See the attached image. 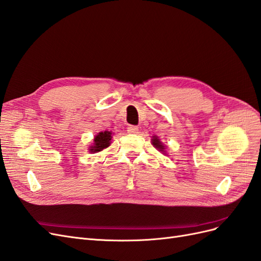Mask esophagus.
Listing matches in <instances>:
<instances>
[{
    "label": "esophagus",
    "mask_w": 261,
    "mask_h": 261,
    "mask_svg": "<svg viewBox=\"0 0 261 261\" xmlns=\"http://www.w3.org/2000/svg\"><path fill=\"white\" fill-rule=\"evenodd\" d=\"M127 133L129 134H137L138 133V127L135 125H129L127 127Z\"/></svg>",
    "instance_id": "esophagus-1"
}]
</instances>
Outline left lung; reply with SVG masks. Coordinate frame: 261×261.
Returning <instances> with one entry per match:
<instances>
[{"instance_id": "left-lung-1", "label": "left lung", "mask_w": 261, "mask_h": 261, "mask_svg": "<svg viewBox=\"0 0 261 261\" xmlns=\"http://www.w3.org/2000/svg\"><path fill=\"white\" fill-rule=\"evenodd\" d=\"M151 143H152V145H153L158 150H159V151H162V152H164V153H165V151H164L165 146H163V144H162L161 141H160L159 137H158V136H152Z\"/></svg>"}]
</instances>
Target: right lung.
<instances>
[{"label": "right lung", "mask_w": 261, "mask_h": 261, "mask_svg": "<svg viewBox=\"0 0 261 261\" xmlns=\"http://www.w3.org/2000/svg\"><path fill=\"white\" fill-rule=\"evenodd\" d=\"M111 139H112V133L109 130H105L99 133L98 135L94 137L93 139V145L90 146L89 151L90 152H99L102 151V150L108 148L111 144Z\"/></svg>", "instance_id": "add662e5"}]
</instances>
